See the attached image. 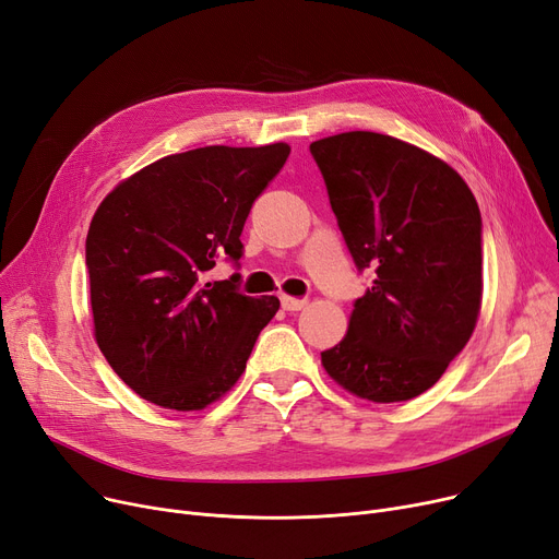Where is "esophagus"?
<instances>
[{"label":"esophagus","instance_id":"1","mask_svg":"<svg viewBox=\"0 0 559 559\" xmlns=\"http://www.w3.org/2000/svg\"><path fill=\"white\" fill-rule=\"evenodd\" d=\"M306 299H297V297H281V306L283 310L287 312H297V310H304L306 308Z\"/></svg>","mask_w":559,"mask_h":559}]
</instances>
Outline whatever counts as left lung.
Instances as JSON below:
<instances>
[{"mask_svg":"<svg viewBox=\"0 0 559 559\" xmlns=\"http://www.w3.org/2000/svg\"><path fill=\"white\" fill-rule=\"evenodd\" d=\"M310 154L358 270L376 272L321 365L358 399H415L442 378L480 314L476 197L449 163L392 135L337 133Z\"/></svg>","mask_w":559,"mask_h":559,"instance_id":"left-lung-1","label":"left lung"}]
</instances>
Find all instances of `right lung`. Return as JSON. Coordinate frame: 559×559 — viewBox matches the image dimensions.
<instances>
[{
    "mask_svg": "<svg viewBox=\"0 0 559 559\" xmlns=\"http://www.w3.org/2000/svg\"><path fill=\"white\" fill-rule=\"evenodd\" d=\"M287 156L285 142L201 146L142 167L99 203L85 240L95 340L144 401L192 413L238 383L281 301L205 272L242 255L251 205Z\"/></svg>",
    "mask_w": 559,
    "mask_h": 559,
    "instance_id": "right-lung-1",
    "label": "right lung"
}]
</instances>
